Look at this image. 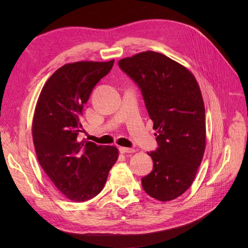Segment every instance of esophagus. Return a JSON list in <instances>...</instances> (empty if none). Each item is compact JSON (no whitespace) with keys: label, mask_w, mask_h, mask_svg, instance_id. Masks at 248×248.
Masks as SVG:
<instances>
[{"label":"esophagus","mask_w":248,"mask_h":248,"mask_svg":"<svg viewBox=\"0 0 248 248\" xmlns=\"http://www.w3.org/2000/svg\"><path fill=\"white\" fill-rule=\"evenodd\" d=\"M119 151L125 154V153H133L134 152V149L132 148H125V147H120L119 148Z\"/></svg>","instance_id":"34e87169"}]
</instances>
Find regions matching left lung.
I'll return each mask as SVG.
<instances>
[{
	"label": "left lung",
	"mask_w": 248,
	"mask_h": 248,
	"mask_svg": "<svg viewBox=\"0 0 248 248\" xmlns=\"http://www.w3.org/2000/svg\"><path fill=\"white\" fill-rule=\"evenodd\" d=\"M118 65L140 88L154 126L157 147L148 153L153 170L144 190L167 202L181 196L196 178L206 146L205 107L198 82L184 66L159 52L145 51Z\"/></svg>",
	"instance_id": "8db88e82"
}]
</instances>
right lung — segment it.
<instances>
[{"label":"right lung","instance_id":"obj_1","mask_svg":"<svg viewBox=\"0 0 248 248\" xmlns=\"http://www.w3.org/2000/svg\"><path fill=\"white\" fill-rule=\"evenodd\" d=\"M114 62L62 66L42 88L35 108L32 130L37 158L50 181L74 202L96 197L118 159L116 147L78 139L82 108Z\"/></svg>","mask_w":248,"mask_h":248}]
</instances>
